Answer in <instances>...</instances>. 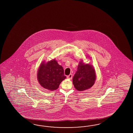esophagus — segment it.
<instances>
[{"label": "esophagus", "mask_w": 133, "mask_h": 133, "mask_svg": "<svg viewBox=\"0 0 133 133\" xmlns=\"http://www.w3.org/2000/svg\"><path fill=\"white\" fill-rule=\"evenodd\" d=\"M72 76H73L72 74H70L69 75H68V76H67V78L69 79H72Z\"/></svg>", "instance_id": "obj_1"}]
</instances>
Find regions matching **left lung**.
<instances>
[{
	"label": "left lung",
	"mask_w": 133,
	"mask_h": 133,
	"mask_svg": "<svg viewBox=\"0 0 133 133\" xmlns=\"http://www.w3.org/2000/svg\"><path fill=\"white\" fill-rule=\"evenodd\" d=\"M96 77V73L93 66L89 64H85L81 59L74 76L73 83L77 90H85L93 85Z\"/></svg>",
	"instance_id": "left-lung-1"
}]
</instances>
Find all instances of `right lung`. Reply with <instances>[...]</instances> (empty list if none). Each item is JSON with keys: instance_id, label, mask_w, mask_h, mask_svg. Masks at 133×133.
Listing matches in <instances>:
<instances>
[{"instance_id": "add662e5", "label": "right lung", "mask_w": 133, "mask_h": 133, "mask_svg": "<svg viewBox=\"0 0 133 133\" xmlns=\"http://www.w3.org/2000/svg\"><path fill=\"white\" fill-rule=\"evenodd\" d=\"M66 78L64 69L55 59L40 64L37 73V79L41 86L48 90H56Z\"/></svg>"}]
</instances>
